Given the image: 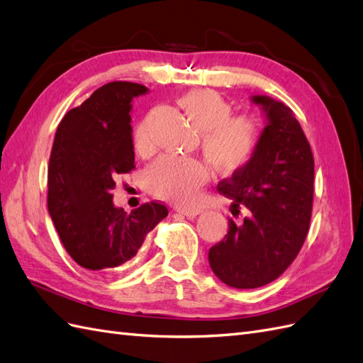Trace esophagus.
<instances>
[{"mask_svg": "<svg viewBox=\"0 0 363 363\" xmlns=\"http://www.w3.org/2000/svg\"><path fill=\"white\" fill-rule=\"evenodd\" d=\"M178 211L181 213V215L187 216L189 219H194L198 215H201L202 210L201 208H178Z\"/></svg>", "mask_w": 363, "mask_h": 363, "instance_id": "obj_1", "label": "esophagus"}]
</instances>
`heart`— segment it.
<instances>
[{"label":"heart","instance_id":"obj_1","mask_svg":"<svg viewBox=\"0 0 363 363\" xmlns=\"http://www.w3.org/2000/svg\"><path fill=\"white\" fill-rule=\"evenodd\" d=\"M178 104L202 133V150L219 172L233 173L250 162L259 144V127L253 118L230 116L231 106L219 93L208 89L185 93ZM133 144L138 153L150 150L152 141L147 121L136 125ZM208 179L207 164L172 155L161 156L144 173L148 191L176 203L196 201L201 187Z\"/></svg>","mask_w":363,"mask_h":363}]
</instances>
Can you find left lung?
Listing matches in <instances>:
<instances>
[{
	"instance_id": "8db88e82",
	"label": "left lung",
	"mask_w": 363,
	"mask_h": 363,
	"mask_svg": "<svg viewBox=\"0 0 363 363\" xmlns=\"http://www.w3.org/2000/svg\"><path fill=\"white\" fill-rule=\"evenodd\" d=\"M265 127L250 162L218 184V191L245 206L240 225L228 219L224 240L210 248L213 273L228 286L248 290L273 282L303 245L310 227L314 160L293 110L267 95H253Z\"/></svg>"
}]
</instances>
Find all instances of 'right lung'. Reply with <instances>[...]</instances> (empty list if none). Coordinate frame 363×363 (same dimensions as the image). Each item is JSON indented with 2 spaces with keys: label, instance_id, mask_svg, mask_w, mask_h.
<instances>
[{
  "label": "right lung",
  "instance_id": "obj_1",
  "mask_svg": "<svg viewBox=\"0 0 363 363\" xmlns=\"http://www.w3.org/2000/svg\"><path fill=\"white\" fill-rule=\"evenodd\" d=\"M143 84L99 87L60 123L49 161V215L73 261L108 273L136 256L169 210L157 202L125 213L113 203L118 174L135 169L132 101Z\"/></svg>",
  "mask_w": 363,
  "mask_h": 363
}]
</instances>
